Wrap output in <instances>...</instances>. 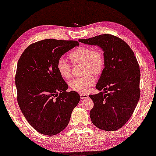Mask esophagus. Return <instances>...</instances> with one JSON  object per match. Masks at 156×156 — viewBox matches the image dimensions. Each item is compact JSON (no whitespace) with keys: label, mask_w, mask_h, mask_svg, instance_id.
Instances as JSON below:
<instances>
[{"label":"esophagus","mask_w":156,"mask_h":156,"mask_svg":"<svg viewBox=\"0 0 156 156\" xmlns=\"http://www.w3.org/2000/svg\"><path fill=\"white\" fill-rule=\"evenodd\" d=\"M80 96L81 99H84V98H87L88 97L87 94H80Z\"/></svg>","instance_id":"esophagus-1"}]
</instances>
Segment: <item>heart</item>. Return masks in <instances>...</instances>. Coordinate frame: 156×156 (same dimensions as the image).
<instances>
[{
    "mask_svg": "<svg viewBox=\"0 0 156 156\" xmlns=\"http://www.w3.org/2000/svg\"><path fill=\"white\" fill-rule=\"evenodd\" d=\"M69 57L73 64L83 63L85 73H100L105 67L104 55L100 49H92L89 47H80L72 51ZM57 69L60 75L66 79L71 77V66L63 57L57 61ZM95 78L92 74L82 77L76 78L70 83L72 90L80 93H87L95 83Z\"/></svg>",
    "mask_w": 156,
    "mask_h": 156,
    "instance_id": "heart-1",
    "label": "heart"
}]
</instances>
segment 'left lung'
<instances>
[{
    "mask_svg": "<svg viewBox=\"0 0 156 156\" xmlns=\"http://www.w3.org/2000/svg\"><path fill=\"white\" fill-rule=\"evenodd\" d=\"M79 41L101 48L105 60L96 86L104 91L89 95L94 102L91 121L100 129L117 130L129 120L140 99V72L136 56L127 43L113 35L102 34Z\"/></svg>",
    "mask_w": 156,
    "mask_h": 156,
    "instance_id": "8db88e82",
    "label": "left lung"
}]
</instances>
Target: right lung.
<instances>
[{
	"label": "right lung",
	"mask_w": 156,
	"mask_h": 156,
	"mask_svg": "<svg viewBox=\"0 0 156 156\" xmlns=\"http://www.w3.org/2000/svg\"><path fill=\"white\" fill-rule=\"evenodd\" d=\"M79 44L76 41L44 39L28 46L17 64L15 84L19 107L32 128L53 136L69 124L79 94L69 88L57 69V61Z\"/></svg>",
	"instance_id": "right-lung-1"
}]
</instances>
